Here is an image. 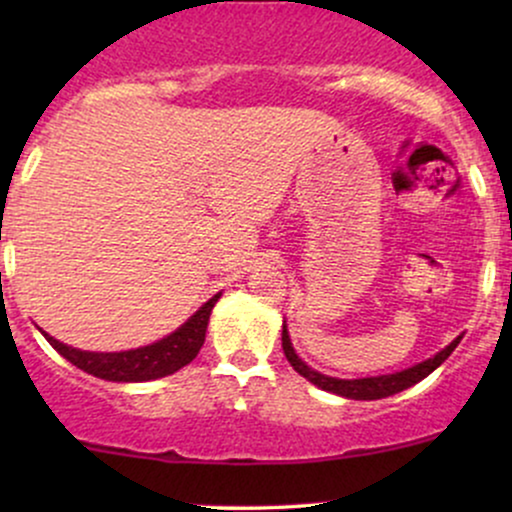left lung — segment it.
<instances>
[{"instance_id": "1", "label": "left lung", "mask_w": 512, "mask_h": 512, "mask_svg": "<svg viewBox=\"0 0 512 512\" xmlns=\"http://www.w3.org/2000/svg\"><path fill=\"white\" fill-rule=\"evenodd\" d=\"M460 339L462 337H457L455 342H452L450 346H445L440 354L428 358V361H424V363H419V366L402 370V373L378 375V378H361V380H339V378H327V375L317 373V370L305 366L301 358L296 356V351H293L289 332H286V325H284V330H281V346H284V354H286V358H289L293 370H298L305 380H310L313 385L322 387V390L334 392V395H342L349 399H383V397L395 395V392L407 390V387H411V385L421 383L426 375H431L433 370H436L440 363H443L445 358L452 354V351H455V346L460 344Z\"/></svg>"}]
</instances>
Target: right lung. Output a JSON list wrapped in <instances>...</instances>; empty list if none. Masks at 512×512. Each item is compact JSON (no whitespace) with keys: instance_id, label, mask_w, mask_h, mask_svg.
Listing matches in <instances>:
<instances>
[{"instance_id":"add662e5","label":"right lung","mask_w":512,"mask_h":512,"mask_svg":"<svg viewBox=\"0 0 512 512\" xmlns=\"http://www.w3.org/2000/svg\"><path fill=\"white\" fill-rule=\"evenodd\" d=\"M219 296L221 293L209 298L180 330L168 334L161 342L142 346V349L120 351V354H96V351L72 349V346L52 339L50 334H45V339L69 363L86 370V373L96 375V378L113 380V383H142V380L166 378V375L187 366L199 354V349L204 344V334H207L211 308L219 301Z\"/></svg>"}]
</instances>
